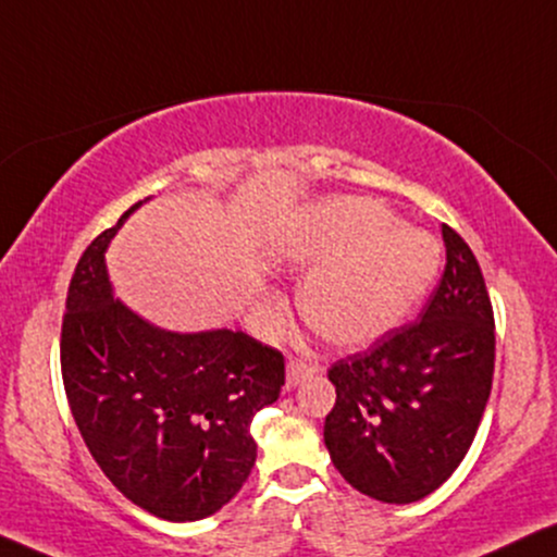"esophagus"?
<instances>
[{
	"label": "esophagus",
	"mask_w": 557,
	"mask_h": 557,
	"mask_svg": "<svg viewBox=\"0 0 557 557\" xmlns=\"http://www.w3.org/2000/svg\"><path fill=\"white\" fill-rule=\"evenodd\" d=\"M318 372V363L307 361V359H292L286 363V389L297 387L299 382H305L307 376Z\"/></svg>",
	"instance_id": "34e87169"
}]
</instances>
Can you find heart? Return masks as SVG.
<instances>
[{"mask_svg": "<svg viewBox=\"0 0 557 557\" xmlns=\"http://www.w3.org/2000/svg\"><path fill=\"white\" fill-rule=\"evenodd\" d=\"M276 252L289 265H314L299 286V310L338 346H363L403 325L442 268L438 239L372 198L310 206L281 232Z\"/></svg>", "mask_w": 557, "mask_h": 557, "instance_id": "1", "label": "heart"}]
</instances>
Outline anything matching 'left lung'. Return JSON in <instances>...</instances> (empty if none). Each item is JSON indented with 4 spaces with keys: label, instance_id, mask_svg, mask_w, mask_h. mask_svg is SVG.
Wrapping results in <instances>:
<instances>
[{
    "label": "left lung",
    "instance_id": "obj_1",
    "mask_svg": "<svg viewBox=\"0 0 557 557\" xmlns=\"http://www.w3.org/2000/svg\"><path fill=\"white\" fill-rule=\"evenodd\" d=\"M444 276L421 320L327 369L325 446L363 496L413 504L459 468L478 434L496 363L493 307L470 245L442 224Z\"/></svg>",
    "mask_w": 557,
    "mask_h": 557
}]
</instances>
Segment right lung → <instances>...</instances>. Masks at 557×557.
Instances as JSON below:
<instances>
[{
	"label": "right lung",
	"instance_id": "1",
	"mask_svg": "<svg viewBox=\"0 0 557 557\" xmlns=\"http://www.w3.org/2000/svg\"><path fill=\"white\" fill-rule=\"evenodd\" d=\"M139 206L74 268L61 376L89 455L115 488L160 519L198 521L250 475V423L278 400L284 356L243 331H164L115 299L106 250Z\"/></svg>",
	"mask_w": 557,
	"mask_h": 557
}]
</instances>
